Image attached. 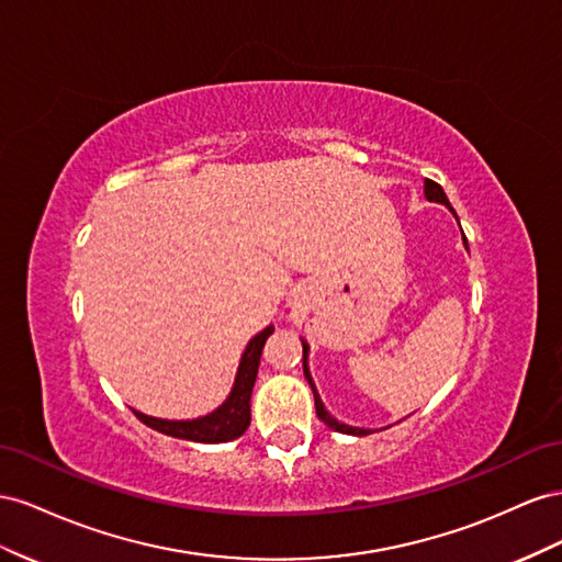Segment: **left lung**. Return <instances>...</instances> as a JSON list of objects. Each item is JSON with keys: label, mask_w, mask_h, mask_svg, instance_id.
Instances as JSON below:
<instances>
[{"label": "left lung", "mask_w": 562, "mask_h": 562, "mask_svg": "<svg viewBox=\"0 0 562 562\" xmlns=\"http://www.w3.org/2000/svg\"><path fill=\"white\" fill-rule=\"evenodd\" d=\"M424 192H426V200H430V202H440V204H445L447 210H450L452 214H454V218H457V212L452 210V204H450V200H447V195H445V190H442V186H438L436 181H430V179H426L424 181ZM459 221V218H457ZM463 245H467V249H469V243H467V237H463ZM303 374H306V379H308V383H311V389H313V397H315V412H317V419H323L329 428H334V430H339V432H348V436H370V428H356V426H346V424H341V422H336L334 416L325 409V405H323V400H319V395H317V391H315V383H313V379H311V372H308V344L303 341Z\"/></svg>", "instance_id": "1"}]
</instances>
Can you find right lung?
<instances>
[{
  "label": "right lung",
  "instance_id": "add662e5",
  "mask_svg": "<svg viewBox=\"0 0 562 562\" xmlns=\"http://www.w3.org/2000/svg\"><path fill=\"white\" fill-rule=\"evenodd\" d=\"M270 334H272V327H266L247 344V348L243 352V360H239V367H237L233 391H231L226 403H223L218 409H214L206 416H200V419H190V422L155 419V416L134 412L138 416V422H143L159 432H165V436L192 440V442H212L214 445V442H231V440L239 438L251 422V407H249L251 389H254L256 374H259L263 344Z\"/></svg>",
  "mask_w": 562,
  "mask_h": 562
}]
</instances>
